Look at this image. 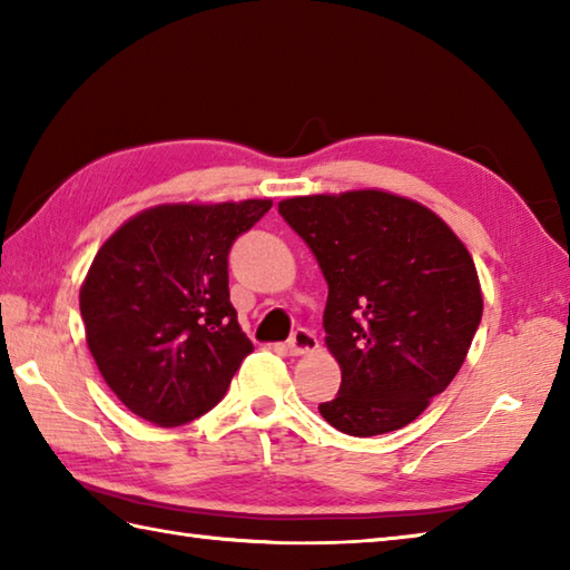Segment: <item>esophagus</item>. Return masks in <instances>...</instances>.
Segmentation results:
<instances>
[{
	"mask_svg": "<svg viewBox=\"0 0 570 570\" xmlns=\"http://www.w3.org/2000/svg\"><path fill=\"white\" fill-rule=\"evenodd\" d=\"M286 350H288V355H294V357L311 355V353H316V350H318V337L306 328H296L294 335L288 337Z\"/></svg>",
	"mask_w": 570,
	"mask_h": 570,
	"instance_id": "1",
	"label": "esophagus"
}]
</instances>
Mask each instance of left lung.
<instances>
[{"instance_id":"left-lung-1","label":"left lung","mask_w":570,"mask_h":570,"mask_svg":"<svg viewBox=\"0 0 570 570\" xmlns=\"http://www.w3.org/2000/svg\"><path fill=\"white\" fill-rule=\"evenodd\" d=\"M278 213L328 282L325 347L343 377L321 416L360 439L404 429L453 382L480 325L468 247L426 205L380 188L286 198Z\"/></svg>"}]
</instances>
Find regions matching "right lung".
Segmentation results:
<instances>
[{
    "label": "right lung",
    "instance_id": "right-lung-1",
    "mask_svg": "<svg viewBox=\"0 0 570 570\" xmlns=\"http://www.w3.org/2000/svg\"><path fill=\"white\" fill-rule=\"evenodd\" d=\"M269 198L161 203L129 217L80 286L85 341L131 414L184 426L225 396L252 353L229 304L227 254Z\"/></svg>",
    "mask_w": 570,
    "mask_h": 570
}]
</instances>
